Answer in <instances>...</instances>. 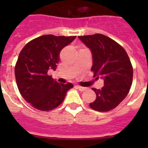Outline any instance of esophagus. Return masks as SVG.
Returning a JSON list of instances; mask_svg holds the SVG:
<instances>
[{"label": "esophagus", "instance_id": "obj_1", "mask_svg": "<svg viewBox=\"0 0 148 148\" xmlns=\"http://www.w3.org/2000/svg\"><path fill=\"white\" fill-rule=\"evenodd\" d=\"M77 89H78L80 91H84V90H86V88H84V87H81V86H77Z\"/></svg>", "mask_w": 148, "mask_h": 148}]
</instances>
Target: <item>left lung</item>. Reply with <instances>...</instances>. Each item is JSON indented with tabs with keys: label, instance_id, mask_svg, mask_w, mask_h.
Instances as JSON below:
<instances>
[{
	"label": "left lung",
	"instance_id": "8db88e82",
	"mask_svg": "<svg viewBox=\"0 0 148 148\" xmlns=\"http://www.w3.org/2000/svg\"><path fill=\"white\" fill-rule=\"evenodd\" d=\"M92 52L91 71L101 76L104 85L101 89L92 88L96 99L90 107L105 112L115 108L128 94L133 81V67L124 47L101 34L79 36Z\"/></svg>",
	"mask_w": 148,
	"mask_h": 148
}]
</instances>
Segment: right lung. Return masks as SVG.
Returning <instances> with one entry per match:
<instances>
[{"label":"right lung","mask_w":148,"mask_h":148,"mask_svg":"<svg viewBox=\"0 0 148 148\" xmlns=\"http://www.w3.org/2000/svg\"><path fill=\"white\" fill-rule=\"evenodd\" d=\"M76 36L47 34L27 44L17 58L14 73L20 94L33 108L48 111L62 103L71 83H58L47 74L55 70L60 51L71 43Z\"/></svg>","instance_id":"right-lung-1"}]
</instances>
